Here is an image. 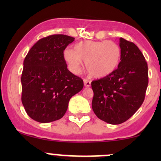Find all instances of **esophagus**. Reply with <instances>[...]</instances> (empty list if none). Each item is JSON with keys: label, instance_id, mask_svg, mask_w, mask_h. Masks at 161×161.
Instances as JSON below:
<instances>
[{"label": "esophagus", "instance_id": "1", "mask_svg": "<svg viewBox=\"0 0 161 161\" xmlns=\"http://www.w3.org/2000/svg\"><path fill=\"white\" fill-rule=\"evenodd\" d=\"M83 82H84V86H85V87H89V86H91V81L88 80V79H84V80H83Z\"/></svg>", "mask_w": 161, "mask_h": 161}]
</instances>
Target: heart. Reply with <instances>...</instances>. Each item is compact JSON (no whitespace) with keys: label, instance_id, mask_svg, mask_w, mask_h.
Returning <instances> with one entry per match:
<instances>
[{"label":"heart","instance_id":"heart-1","mask_svg":"<svg viewBox=\"0 0 161 161\" xmlns=\"http://www.w3.org/2000/svg\"><path fill=\"white\" fill-rule=\"evenodd\" d=\"M121 48L110 41H82L76 43L74 51L66 49L64 57L73 73L80 71L86 62L87 71L95 78H104L112 74L121 60Z\"/></svg>","mask_w":161,"mask_h":161}]
</instances>
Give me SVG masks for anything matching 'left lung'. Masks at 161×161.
<instances>
[{
	"mask_svg": "<svg viewBox=\"0 0 161 161\" xmlns=\"http://www.w3.org/2000/svg\"><path fill=\"white\" fill-rule=\"evenodd\" d=\"M121 61L112 74L92 82V109L101 120L113 125L129 119L141 107L148 84L145 57L132 42L119 38Z\"/></svg>",
	"mask_w": 161,
	"mask_h": 161,
	"instance_id": "8db88e82",
	"label": "left lung"
}]
</instances>
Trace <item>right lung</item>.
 <instances>
[{"instance_id": "1", "label": "right lung", "mask_w": 161, "mask_h": 161, "mask_svg": "<svg viewBox=\"0 0 161 161\" xmlns=\"http://www.w3.org/2000/svg\"><path fill=\"white\" fill-rule=\"evenodd\" d=\"M74 39L65 35L42 38L24 60L22 103L34 120L50 123L61 119L70 98L82 89V79L68 70L64 57V51Z\"/></svg>"}]
</instances>
